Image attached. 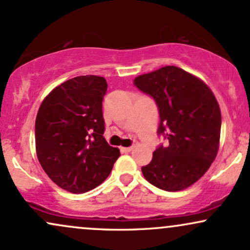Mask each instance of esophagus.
I'll return each instance as SVG.
<instances>
[{
    "label": "esophagus",
    "mask_w": 250,
    "mask_h": 250,
    "mask_svg": "<svg viewBox=\"0 0 250 250\" xmlns=\"http://www.w3.org/2000/svg\"><path fill=\"white\" fill-rule=\"evenodd\" d=\"M133 149V146H130V147H120V151L124 152V153H127V152H131Z\"/></svg>",
    "instance_id": "esophagus-1"
}]
</instances>
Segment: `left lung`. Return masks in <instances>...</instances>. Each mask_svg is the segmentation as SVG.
<instances>
[{
    "mask_svg": "<svg viewBox=\"0 0 250 250\" xmlns=\"http://www.w3.org/2000/svg\"><path fill=\"white\" fill-rule=\"evenodd\" d=\"M133 83L155 101L158 134L167 139L142 167L144 177L167 192L192 186L218 154L221 111L215 96L201 79L173 65L138 76Z\"/></svg>",
    "mask_w": 250,
    "mask_h": 250,
    "instance_id": "obj_1",
    "label": "left lung"
}]
</instances>
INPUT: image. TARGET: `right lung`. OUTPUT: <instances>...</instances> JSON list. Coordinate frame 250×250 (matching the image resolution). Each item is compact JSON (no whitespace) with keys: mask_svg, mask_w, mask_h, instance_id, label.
Returning <instances> with one entry per match:
<instances>
[{"mask_svg":"<svg viewBox=\"0 0 250 250\" xmlns=\"http://www.w3.org/2000/svg\"><path fill=\"white\" fill-rule=\"evenodd\" d=\"M104 77L78 76L44 98L35 123L38 161L54 183L81 194L108 177L120 152L103 134Z\"/></svg>","mask_w":250,"mask_h":250,"instance_id":"add662e5","label":"right lung"}]
</instances>
